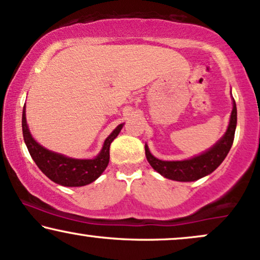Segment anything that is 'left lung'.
<instances>
[{"instance_id":"8db88e82","label":"left lung","mask_w":260,"mask_h":260,"mask_svg":"<svg viewBox=\"0 0 260 260\" xmlns=\"http://www.w3.org/2000/svg\"><path fill=\"white\" fill-rule=\"evenodd\" d=\"M236 123L237 110L236 103L234 100V108L233 111H231V117L226 133L208 151L203 152V154L196 156V157L190 158V160L162 161L150 154L149 148L145 145V156L148 158L149 164L151 165V167L165 178L177 181L198 180L200 178L212 173L224 161L226 155L229 154L231 145L234 143V138H235Z\"/></svg>"}]
</instances>
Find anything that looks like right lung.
Segmentation results:
<instances>
[{
	"label": "right lung",
	"mask_w": 260,
	"mask_h": 260,
	"mask_svg": "<svg viewBox=\"0 0 260 260\" xmlns=\"http://www.w3.org/2000/svg\"><path fill=\"white\" fill-rule=\"evenodd\" d=\"M122 126L123 124H118L114 132L105 139L104 146L95 158L76 160V158H70L49 151L35 142V139L31 137L26 124L25 105L23 109V118H21L24 142L26 144L32 160L49 179L64 186L87 185V184L94 181L105 171V168L108 167L109 158H110V144L121 132Z\"/></svg>",
	"instance_id": "right-lung-1"
}]
</instances>
